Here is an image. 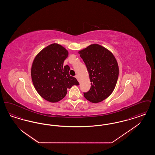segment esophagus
Returning a JSON list of instances; mask_svg holds the SVG:
<instances>
[{"instance_id":"1","label":"esophagus","mask_w":155,"mask_h":155,"mask_svg":"<svg viewBox=\"0 0 155 155\" xmlns=\"http://www.w3.org/2000/svg\"><path fill=\"white\" fill-rule=\"evenodd\" d=\"M75 78H76L77 80L78 79V75H76L75 76Z\"/></svg>"}]
</instances>
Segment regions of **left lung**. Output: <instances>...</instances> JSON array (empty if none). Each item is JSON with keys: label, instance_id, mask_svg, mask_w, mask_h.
I'll return each mask as SVG.
<instances>
[{"label": "left lung", "instance_id": "obj_1", "mask_svg": "<svg viewBox=\"0 0 155 155\" xmlns=\"http://www.w3.org/2000/svg\"><path fill=\"white\" fill-rule=\"evenodd\" d=\"M85 63L91 87L84 96L91 102H101L110 95L118 77L117 61L113 53L98 44H92L78 52Z\"/></svg>", "mask_w": 155, "mask_h": 155}]
</instances>
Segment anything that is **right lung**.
Returning <instances> with one entry per match:
<instances>
[{"instance_id": "1", "label": "right lung", "mask_w": 155, "mask_h": 155, "mask_svg": "<svg viewBox=\"0 0 155 155\" xmlns=\"http://www.w3.org/2000/svg\"><path fill=\"white\" fill-rule=\"evenodd\" d=\"M68 52L61 45H50L39 52L33 61L31 78L39 95L54 103L64 98L67 89L80 84L69 74L70 67L63 66Z\"/></svg>"}]
</instances>
